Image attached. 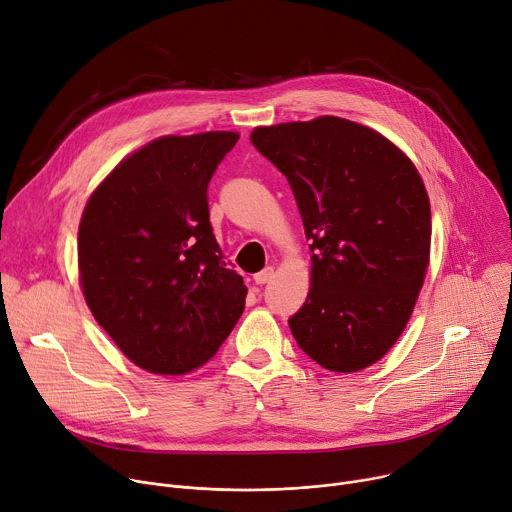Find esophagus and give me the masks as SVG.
I'll use <instances>...</instances> for the list:
<instances>
[{
	"label": "esophagus",
	"instance_id": "1",
	"mask_svg": "<svg viewBox=\"0 0 512 512\" xmlns=\"http://www.w3.org/2000/svg\"><path fill=\"white\" fill-rule=\"evenodd\" d=\"M271 277H273V267H265L263 271H259V273L253 275V280H255L257 286H265V284L271 282Z\"/></svg>",
	"mask_w": 512,
	"mask_h": 512
}]
</instances>
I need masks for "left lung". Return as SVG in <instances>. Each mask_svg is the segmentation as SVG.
Here are the masks:
<instances>
[{
	"label": "left lung",
	"mask_w": 512,
	"mask_h": 512,
	"mask_svg": "<svg viewBox=\"0 0 512 512\" xmlns=\"http://www.w3.org/2000/svg\"><path fill=\"white\" fill-rule=\"evenodd\" d=\"M253 147L280 169L312 243L310 292L288 324L320 367L349 374L388 353L425 282L431 206L410 159L351 120L261 126Z\"/></svg>",
	"instance_id": "obj_1"
}]
</instances>
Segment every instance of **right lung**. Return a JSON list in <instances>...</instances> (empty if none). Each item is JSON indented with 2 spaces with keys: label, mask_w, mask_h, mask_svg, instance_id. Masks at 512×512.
Returning a JSON list of instances; mask_svg holds the SVG:
<instances>
[{
  "label": "right lung",
  "mask_w": 512,
  "mask_h": 512,
  "mask_svg": "<svg viewBox=\"0 0 512 512\" xmlns=\"http://www.w3.org/2000/svg\"><path fill=\"white\" fill-rule=\"evenodd\" d=\"M237 141V132L157 138L85 206L77 245L85 302L151 374L206 363L245 310L247 286L222 261L208 210V183Z\"/></svg>",
  "instance_id": "add662e5"
}]
</instances>
